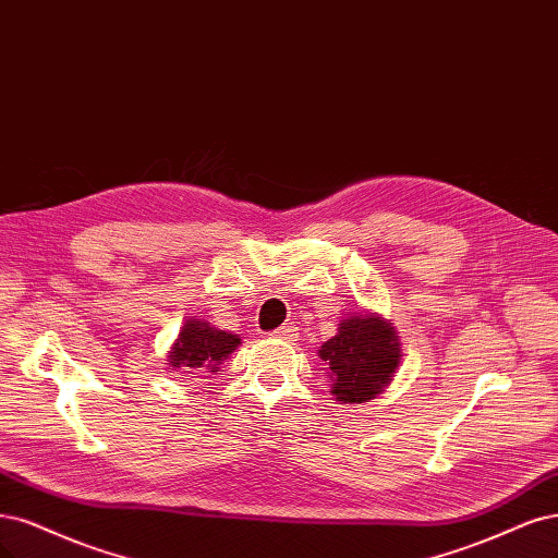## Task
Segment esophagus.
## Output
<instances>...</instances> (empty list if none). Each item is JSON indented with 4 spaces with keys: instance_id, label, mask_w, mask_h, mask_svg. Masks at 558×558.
Returning <instances> with one entry per match:
<instances>
[{
    "instance_id": "esophagus-1",
    "label": "esophagus",
    "mask_w": 558,
    "mask_h": 558,
    "mask_svg": "<svg viewBox=\"0 0 558 558\" xmlns=\"http://www.w3.org/2000/svg\"><path fill=\"white\" fill-rule=\"evenodd\" d=\"M270 337H275V339H283V341H295V337H298V328H295V325H291V323H286V325H281L279 330L270 332Z\"/></svg>"
}]
</instances>
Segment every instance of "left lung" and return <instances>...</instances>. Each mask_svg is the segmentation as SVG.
Instances as JSON below:
<instances>
[{
    "mask_svg": "<svg viewBox=\"0 0 558 558\" xmlns=\"http://www.w3.org/2000/svg\"><path fill=\"white\" fill-rule=\"evenodd\" d=\"M328 369L332 395L341 403L374 399L392 380L401 343L388 320L372 314L349 316L339 323L337 335L318 349Z\"/></svg>",
    "mask_w": 558,
    "mask_h": 558,
    "instance_id": "left-lung-1",
    "label": "left lung"
}]
</instances>
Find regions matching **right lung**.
I'll return each mask as SVG.
<instances>
[{
	"mask_svg": "<svg viewBox=\"0 0 558 558\" xmlns=\"http://www.w3.org/2000/svg\"><path fill=\"white\" fill-rule=\"evenodd\" d=\"M240 345L238 335H228L223 330L213 328V325L201 318H189L180 330L172 351L168 355V364L172 369H201L213 367L219 369V364L233 353Z\"/></svg>",
	"mask_w": 558,
	"mask_h": 558,
	"instance_id": "add662e5",
	"label": "right lung"
}]
</instances>
